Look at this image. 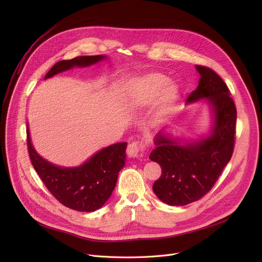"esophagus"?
<instances>
[{"label": "esophagus", "instance_id": "obj_1", "mask_svg": "<svg viewBox=\"0 0 262 262\" xmlns=\"http://www.w3.org/2000/svg\"><path fill=\"white\" fill-rule=\"evenodd\" d=\"M127 155L132 158H137L142 155V144L138 141H134L128 144L127 146Z\"/></svg>", "mask_w": 262, "mask_h": 262}]
</instances>
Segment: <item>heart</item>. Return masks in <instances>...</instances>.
<instances>
[{
  "label": "heart",
  "mask_w": 262,
  "mask_h": 262,
  "mask_svg": "<svg viewBox=\"0 0 262 262\" xmlns=\"http://www.w3.org/2000/svg\"><path fill=\"white\" fill-rule=\"evenodd\" d=\"M178 95L177 87L159 73H149L139 79L136 101L147 105L156 98V116L163 117L174 105Z\"/></svg>",
  "instance_id": "heart-1"
}]
</instances>
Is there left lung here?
I'll use <instances>...</instances> for the list:
<instances>
[{
    "instance_id": "left-lung-1",
    "label": "left lung",
    "mask_w": 262,
    "mask_h": 262,
    "mask_svg": "<svg viewBox=\"0 0 262 262\" xmlns=\"http://www.w3.org/2000/svg\"><path fill=\"white\" fill-rule=\"evenodd\" d=\"M195 69L201 76L199 86L186 103L207 102L212 122L209 134L188 141L159 132L154 140L156 148L149 154V159L161 167L153 191L170 206L188 205L207 193L229 162L235 145L237 110L228 87L211 69Z\"/></svg>"
}]
</instances>
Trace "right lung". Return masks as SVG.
<instances>
[{"label": "right lung", "mask_w": 262, "mask_h": 262, "mask_svg": "<svg viewBox=\"0 0 262 262\" xmlns=\"http://www.w3.org/2000/svg\"><path fill=\"white\" fill-rule=\"evenodd\" d=\"M107 57L79 56L55 63L45 79L58 73L98 63ZM27 147L33 166L46 187L66 207L81 212L100 209L112 195L118 175L125 166L127 142H119L102 148L78 167L64 168L53 164L41 157L33 146L27 123Z\"/></svg>", "instance_id": "add662e5"}]
</instances>
